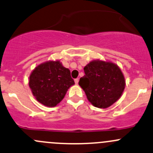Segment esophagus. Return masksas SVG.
I'll return each instance as SVG.
<instances>
[{
    "instance_id": "34e87169",
    "label": "esophagus",
    "mask_w": 153,
    "mask_h": 153,
    "mask_svg": "<svg viewBox=\"0 0 153 153\" xmlns=\"http://www.w3.org/2000/svg\"><path fill=\"white\" fill-rule=\"evenodd\" d=\"M78 81H79V80H78V78H76V79H75V84H78Z\"/></svg>"
}]
</instances>
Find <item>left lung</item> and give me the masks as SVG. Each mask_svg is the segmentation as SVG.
Instances as JSON below:
<instances>
[{"label": "left lung", "mask_w": 153, "mask_h": 153, "mask_svg": "<svg viewBox=\"0 0 153 153\" xmlns=\"http://www.w3.org/2000/svg\"><path fill=\"white\" fill-rule=\"evenodd\" d=\"M83 70L85 75L80 78L78 83L93 105L106 108L120 99L125 89V81L117 64L94 60Z\"/></svg>", "instance_id": "left-lung-1"}]
</instances>
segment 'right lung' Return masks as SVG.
Listing matches in <instances>:
<instances>
[{
  "mask_svg": "<svg viewBox=\"0 0 153 153\" xmlns=\"http://www.w3.org/2000/svg\"><path fill=\"white\" fill-rule=\"evenodd\" d=\"M75 84L69 69L59 61H49L38 65L29 77V86L38 102L54 107L63 100L67 90Z\"/></svg>",
  "mask_w": 153,
  "mask_h": 153,
  "instance_id": "right-lung-1",
  "label": "right lung"
}]
</instances>
